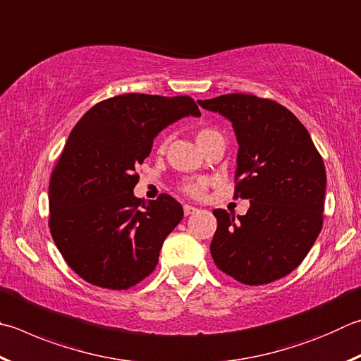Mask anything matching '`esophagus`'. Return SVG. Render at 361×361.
Here are the masks:
<instances>
[{
    "label": "esophagus",
    "instance_id": "esophagus-1",
    "mask_svg": "<svg viewBox=\"0 0 361 361\" xmlns=\"http://www.w3.org/2000/svg\"><path fill=\"white\" fill-rule=\"evenodd\" d=\"M183 209H185V214H186V216L194 214L195 212H197V208L192 207V205H185V207H183Z\"/></svg>",
    "mask_w": 361,
    "mask_h": 361
}]
</instances>
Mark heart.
Here are the masks:
<instances>
[{"label": "heart", "mask_w": 361, "mask_h": 361, "mask_svg": "<svg viewBox=\"0 0 361 361\" xmlns=\"http://www.w3.org/2000/svg\"><path fill=\"white\" fill-rule=\"evenodd\" d=\"M208 133H212V130H209V129H202L200 133L197 134V139H200L202 135H205V134H208ZM205 186H207V181H205V180L191 181V183H188V185H185V191H186L188 194L195 195V197H199V195H202L203 191H205Z\"/></svg>", "instance_id": "1"}]
</instances>
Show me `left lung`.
<instances>
[{
    "label": "left lung",
    "instance_id": "1",
    "mask_svg": "<svg viewBox=\"0 0 361 361\" xmlns=\"http://www.w3.org/2000/svg\"><path fill=\"white\" fill-rule=\"evenodd\" d=\"M199 104L232 123L238 142L235 195L251 202L237 218L213 212L214 264L238 283H273L301 264L322 228V156L298 118L271 99L233 93Z\"/></svg>",
    "mask_w": 361,
    "mask_h": 361
}]
</instances>
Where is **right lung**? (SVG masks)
I'll use <instances>...</instances> for the list:
<instances>
[{
    "label": "right lung",
    "instance_id": "add662e5",
    "mask_svg": "<svg viewBox=\"0 0 361 361\" xmlns=\"http://www.w3.org/2000/svg\"><path fill=\"white\" fill-rule=\"evenodd\" d=\"M200 116L189 96L129 93L91 107L71 130L49 185L50 233L87 283L123 290L154 270L164 240L183 219L167 194L134 195L135 166L164 128Z\"/></svg>",
    "mask_w": 361,
    "mask_h": 361
}]
</instances>
